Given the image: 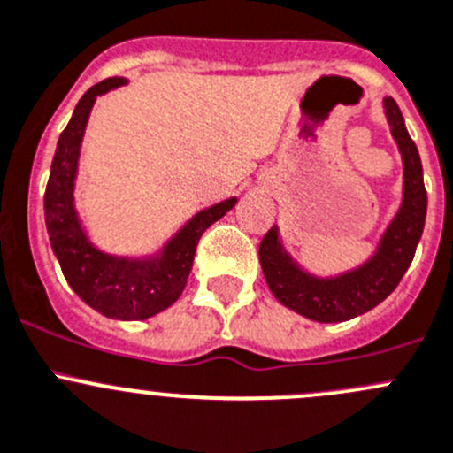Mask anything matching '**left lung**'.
Masks as SVG:
<instances>
[{
	"label": "left lung",
	"mask_w": 453,
	"mask_h": 453,
	"mask_svg": "<svg viewBox=\"0 0 453 453\" xmlns=\"http://www.w3.org/2000/svg\"><path fill=\"white\" fill-rule=\"evenodd\" d=\"M383 107L403 157V201L372 258L342 276L318 278L303 272L282 250L278 227H272L260 241V267L272 294L291 311L315 322H344L383 303L408 272L421 241L427 214L421 157L395 98H383Z\"/></svg>",
	"instance_id": "8db88e82"
}]
</instances>
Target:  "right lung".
Segmentation results:
<instances>
[{
  "label": "right lung",
  "instance_id": "1",
  "mask_svg": "<svg viewBox=\"0 0 453 453\" xmlns=\"http://www.w3.org/2000/svg\"><path fill=\"white\" fill-rule=\"evenodd\" d=\"M125 79H107L85 91L67 122L54 153L45 188V227L63 276L81 300L113 319H146L171 307L184 291L193 269L197 243L214 221L234 208L226 199L195 214L157 256L120 258L104 254L87 241L74 210V180L81 142L96 96L125 85Z\"/></svg>",
  "mask_w": 453,
  "mask_h": 453
}]
</instances>
